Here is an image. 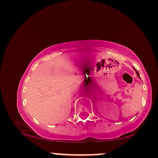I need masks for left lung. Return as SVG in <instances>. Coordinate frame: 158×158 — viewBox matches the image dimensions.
Returning a JSON list of instances; mask_svg holds the SVG:
<instances>
[{"label":"left lung","instance_id":"left-lung-1","mask_svg":"<svg viewBox=\"0 0 158 158\" xmlns=\"http://www.w3.org/2000/svg\"><path fill=\"white\" fill-rule=\"evenodd\" d=\"M134 69H135V68H134ZM135 70L136 71V73H137V76L139 78V73H138V71H137V70H136L135 69ZM139 79H140V78H139Z\"/></svg>","mask_w":158,"mask_h":158}]
</instances>
